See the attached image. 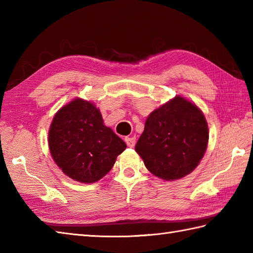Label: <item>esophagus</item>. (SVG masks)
I'll return each instance as SVG.
<instances>
[{
  "mask_svg": "<svg viewBox=\"0 0 253 253\" xmlns=\"http://www.w3.org/2000/svg\"><path fill=\"white\" fill-rule=\"evenodd\" d=\"M125 142L128 147L132 148V147H135V144H136V139H135V137H126Z\"/></svg>",
  "mask_w": 253,
  "mask_h": 253,
  "instance_id": "34e87169",
  "label": "esophagus"
}]
</instances>
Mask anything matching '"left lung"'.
<instances>
[{
    "label": "left lung",
    "mask_w": 253,
    "mask_h": 253,
    "mask_svg": "<svg viewBox=\"0 0 253 253\" xmlns=\"http://www.w3.org/2000/svg\"><path fill=\"white\" fill-rule=\"evenodd\" d=\"M208 140L209 128L202 112L176 96L149 115L135 150L153 175L174 180L197 168Z\"/></svg>",
    "instance_id": "left-lung-1"
}]
</instances>
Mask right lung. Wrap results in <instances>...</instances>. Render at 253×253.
<instances>
[{"instance_id": "add662e5", "label": "right lung", "mask_w": 253, "mask_h": 253, "mask_svg": "<svg viewBox=\"0 0 253 253\" xmlns=\"http://www.w3.org/2000/svg\"><path fill=\"white\" fill-rule=\"evenodd\" d=\"M49 147L64 174L91 184L109 173L126 143L104 126L100 111L92 103L76 99L53 118Z\"/></svg>"}]
</instances>
